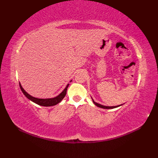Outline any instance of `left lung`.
<instances>
[{
	"mask_svg": "<svg viewBox=\"0 0 158 158\" xmlns=\"http://www.w3.org/2000/svg\"><path fill=\"white\" fill-rule=\"evenodd\" d=\"M92 101H93L94 104L95 105H96L97 106H98V107H100V108H102V109H114V108H117V107H118V106H122V105H120L113 106H104V105H100V104H98V103H97V102H94V100L93 99H92Z\"/></svg>",
	"mask_w": 158,
	"mask_h": 158,
	"instance_id": "8db88e82",
	"label": "left lung"
}]
</instances>
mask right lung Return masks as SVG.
<instances>
[{"label":"right lung","instance_id":"right-lung-1","mask_svg":"<svg viewBox=\"0 0 158 158\" xmlns=\"http://www.w3.org/2000/svg\"><path fill=\"white\" fill-rule=\"evenodd\" d=\"M71 82V81H70ZM69 84H68L66 85V88H64V89L63 90V91L58 96H57L56 97H54V98H45V99H43V98H35V97H33L32 96H31L26 92L23 88H22V86L19 83V87H20V89H21L22 92H23V94L25 95V96L26 98H28L29 100H31V101H32L33 102H35L36 104H37L39 105H41V106H54L57 104H58L59 102H60L62 101V100L64 98V96L66 94V91H67V88H68Z\"/></svg>","mask_w":158,"mask_h":158}]
</instances>
